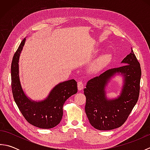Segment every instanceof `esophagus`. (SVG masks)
Masks as SVG:
<instances>
[{"label": "esophagus", "mask_w": 150, "mask_h": 150, "mask_svg": "<svg viewBox=\"0 0 150 150\" xmlns=\"http://www.w3.org/2000/svg\"><path fill=\"white\" fill-rule=\"evenodd\" d=\"M77 84H78V90H79V91H81L82 89L84 88L83 83H82L81 81H79Z\"/></svg>", "instance_id": "esophagus-1"}]
</instances>
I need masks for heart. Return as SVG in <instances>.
I'll return each mask as SVG.
<instances>
[{
  "mask_svg": "<svg viewBox=\"0 0 150 150\" xmlns=\"http://www.w3.org/2000/svg\"><path fill=\"white\" fill-rule=\"evenodd\" d=\"M111 59V55L110 53H104L98 57V59L95 62L93 65V69H97L102 66L105 64L106 62L110 61Z\"/></svg>",
  "mask_w": 150,
  "mask_h": 150,
  "instance_id": "obj_1",
  "label": "heart"
}]
</instances>
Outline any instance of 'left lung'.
<instances>
[{
  "label": "left lung",
  "instance_id": "left-lung-1",
  "mask_svg": "<svg viewBox=\"0 0 150 150\" xmlns=\"http://www.w3.org/2000/svg\"><path fill=\"white\" fill-rule=\"evenodd\" d=\"M119 68L106 70L98 77L90 79L84 90L86 98L85 112L90 123L99 130L119 128L126 122L137 103L141 68L132 48L131 53L124 58ZM118 73L124 77V84L120 96L108 100L105 87L111 77Z\"/></svg>",
  "mask_w": 150,
  "mask_h": 150
}]
</instances>
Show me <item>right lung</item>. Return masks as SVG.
Masks as SVG:
<instances>
[{
	"label": "right lung",
	"instance_id": "add662e5",
	"mask_svg": "<svg viewBox=\"0 0 150 150\" xmlns=\"http://www.w3.org/2000/svg\"><path fill=\"white\" fill-rule=\"evenodd\" d=\"M25 42L26 39H24L11 62V89L14 100L22 115L30 124L39 128H52L58 125L62 119L65 101L77 92V83L74 79L60 82L42 101H34L28 98L22 90L19 79V57Z\"/></svg>",
	"mask_w": 150,
	"mask_h": 150
}]
</instances>
